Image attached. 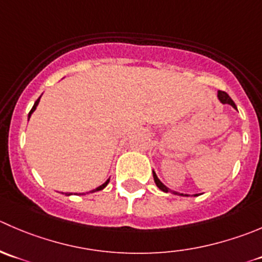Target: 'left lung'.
I'll return each mask as SVG.
<instances>
[{
    "mask_svg": "<svg viewBox=\"0 0 262 262\" xmlns=\"http://www.w3.org/2000/svg\"><path fill=\"white\" fill-rule=\"evenodd\" d=\"M217 98H219L220 102L224 103V105H225V103H228V105H230V106H233V107H234V108H237V106H235V103L233 102L232 98H230L229 96H228V93L223 92V91H219V92H217ZM152 174H154V180H155V183H156V185L160 188V189L162 190V192H165V193L171 192L172 194H178V192H174V190L169 189V188H167L166 185H165L164 183H162L161 180H160L159 178H157L156 172L152 171ZM180 195H185V197H188V194H183V193H180ZM193 195H194V197H195V195H199V194H193Z\"/></svg>",
    "mask_w": 262,
    "mask_h": 262,
    "instance_id": "obj_1",
    "label": "left lung"
}]
</instances>
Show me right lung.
I'll list each match as a JSON object with an SVG mask.
<instances>
[{
    "mask_svg": "<svg viewBox=\"0 0 262 262\" xmlns=\"http://www.w3.org/2000/svg\"><path fill=\"white\" fill-rule=\"evenodd\" d=\"M39 100H40V97H39V98H38V100H37V101H35V102H34V105H33L32 110H30L29 115H28V120H29V118H30V116H32V114H33V113H34V110H35V108H37L38 103H39ZM108 182H110V179H107V180H106V182H105V183H103V184H102V185H100V187H97V188H96V189L91 190V192H97V190H101V189H103V188H105V187H106V185H107V184H108ZM67 195H70V194H69V193H67Z\"/></svg>",
    "mask_w": 262,
    "mask_h": 262,
    "instance_id": "right-lung-1",
    "label": "right lung"
}]
</instances>
